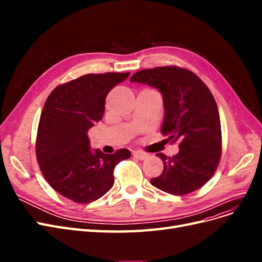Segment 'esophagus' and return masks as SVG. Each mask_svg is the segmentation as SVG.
<instances>
[{"label": "esophagus", "mask_w": 262, "mask_h": 262, "mask_svg": "<svg viewBox=\"0 0 262 262\" xmlns=\"http://www.w3.org/2000/svg\"><path fill=\"white\" fill-rule=\"evenodd\" d=\"M133 155L136 156L137 158H139V160H145V158H147L148 157V154L147 153H144V152H142V150H134L133 152Z\"/></svg>", "instance_id": "1"}]
</instances>
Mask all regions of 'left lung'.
<instances>
[{
	"instance_id": "left-lung-1",
	"label": "left lung",
	"mask_w": 262,
	"mask_h": 262,
	"mask_svg": "<svg viewBox=\"0 0 262 262\" xmlns=\"http://www.w3.org/2000/svg\"><path fill=\"white\" fill-rule=\"evenodd\" d=\"M130 82L161 92L165 109L161 131L171 143H179V152L172 157L156 154L164 170L150 184L173 195L203 187L215 172L222 153L220 114L207 85L191 71L178 67L142 70Z\"/></svg>"
}]
</instances>
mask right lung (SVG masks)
Returning a JSON list of instances; mask_svg holds the SVG:
<instances>
[{
  "label": "right lung",
  "instance_id": "right-lung-1",
  "mask_svg": "<svg viewBox=\"0 0 262 262\" xmlns=\"http://www.w3.org/2000/svg\"><path fill=\"white\" fill-rule=\"evenodd\" d=\"M130 73L86 74L59 85L47 98L39 120L36 155L48 184L76 203H91L114 186V169L129 149L105 154L91 149L87 132L100 121L105 100Z\"/></svg>",
  "mask_w": 262,
  "mask_h": 262
}]
</instances>
